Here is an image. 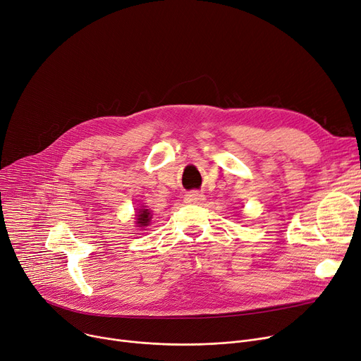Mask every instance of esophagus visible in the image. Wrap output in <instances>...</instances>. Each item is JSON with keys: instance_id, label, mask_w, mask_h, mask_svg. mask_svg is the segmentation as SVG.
Returning <instances> with one entry per match:
<instances>
[{"instance_id": "1", "label": "esophagus", "mask_w": 361, "mask_h": 361, "mask_svg": "<svg viewBox=\"0 0 361 361\" xmlns=\"http://www.w3.org/2000/svg\"><path fill=\"white\" fill-rule=\"evenodd\" d=\"M205 201V197L202 195V194H200V192H190V194H188L186 197H185V202L186 204H197V205H200V204H202Z\"/></svg>"}]
</instances>
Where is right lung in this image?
Here are the masks:
<instances>
[{"instance_id": "obj_1", "label": "right lung", "mask_w": 361, "mask_h": 361, "mask_svg": "<svg viewBox=\"0 0 361 361\" xmlns=\"http://www.w3.org/2000/svg\"><path fill=\"white\" fill-rule=\"evenodd\" d=\"M135 219H137L135 223H137L138 227H147L148 224H150V220H152V211L144 207L138 211V214L135 216Z\"/></svg>"}]
</instances>
